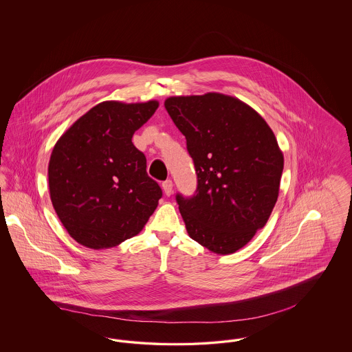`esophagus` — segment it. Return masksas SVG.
I'll list each match as a JSON object with an SVG mask.
<instances>
[{"label": "esophagus", "mask_w": 352, "mask_h": 352, "mask_svg": "<svg viewBox=\"0 0 352 352\" xmlns=\"http://www.w3.org/2000/svg\"><path fill=\"white\" fill-rule=\"evenodd\" d=\"M162 188H164V192H165L168 197V195H171V194H173V181L168 179V181L162 182Z\"/></svg>", "instance_id": "34e87169"}]
</instances>
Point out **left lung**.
Wrapping results in <instances>:
<instances>
[{"label":"left lung","mask_w":352,"mask_h":352,"mask_svg":"<svg viewBox=\"0 0 352 352\" xmlns=\"http://www.w3.org/2000/svg\"><path fill=\"white\" fill-rule=\"evenodd\" d=\"M186 137L198 186L177 194L190 237L218 254L243 248L261 230L278 198L284 155L265 120L245 102L221 94L165 101Z\"/></svg>","instance_id":"8db88e82"}]
</instances>
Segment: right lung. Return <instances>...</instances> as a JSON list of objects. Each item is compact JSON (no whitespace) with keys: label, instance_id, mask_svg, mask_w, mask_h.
<instances>
[{"label":"right lung","instance_id":"add662e5","mask_svg":"<svg viewBox=\"0 0 352 352\" xmlns=\"http://www.w3.org/2000/svg\"><path fill=\"white\" fill-rule=\"evenodd\" d=\"M158 101H102L55 144L49 162L54 210L68 234L92 250L112 248L138 234L162 197L132 137Z\"/></svg>","mask_w":352,"mask_h":352}]
</instances>
